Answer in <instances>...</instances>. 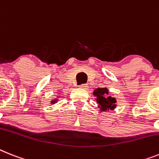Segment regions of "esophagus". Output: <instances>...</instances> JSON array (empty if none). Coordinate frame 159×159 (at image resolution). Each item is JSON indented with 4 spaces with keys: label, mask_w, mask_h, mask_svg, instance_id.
Returning a JSON list of instances; mask_svg holds the SVG:
<instances>
[{
    "label": "esophagus",
    "mask_w": 159,
    "mask_h": 159,
    "mask_svg": "<svg viewBox=\"0 0 159 159\" xmlns=\"http://www.w3.org/2000/svg\"><path fill=\"white\" fill-rule=\"evenodd\" d=\"M80 89H88V88H89V85L86 84H84L80 85Z\"/></svg>",
    "instance_id": "obj_1"
}]
</instances>
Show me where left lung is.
Instances as JSON below:
<instances>
[{"label":"left lung","instance_id":"8db88e82","mask_svg":"<svg viewBox=\"0 0 159 159\" xmlns=\"http://www.w3.org/2000/svg\"><path fill=\"white\" fill-rule=\"evenodd\" d=\"M93 95L97 97V102L100 111H112L116 107V99L109 96V90L107 88H98L93 91Z\"/></svg>","mask_w":159,"mask_h":159}]
</instances>
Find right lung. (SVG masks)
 <instances>
[{
    "label": "right lung",
    "instance_id": "obj_1",
    "mask_svg": "<svg viewBox=\"0 0 159 159\" xmlns=\"http://www.w3.org/2000/svg\"><path fill=\"white\" fill-rule=\"evenodd\" d=\"M58 98H59V97H58V96H57L56 98H53V99H52V100H51V102H50L51 104L53 105V104H55V103H57V101H58Z\"/></svg>",
    "mask_w": 159,
    "mask_h": 159
}]
</instances>
